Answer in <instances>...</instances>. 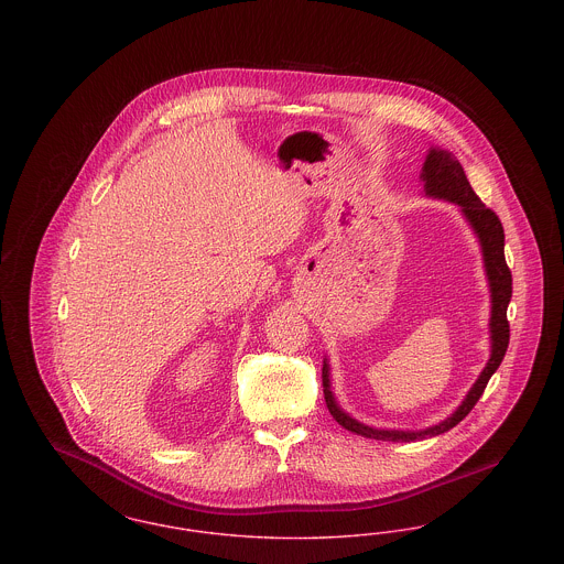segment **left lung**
Returning a JSON list of instances; mask_svg holds the SVG:
<instances>
[{"instance_id": "obj_1", "label": "left lung", "mask_w": 564, "mask_h": 564, "mask_svg": "<svg viewBox=\"0 0 564 564\" xmlns=\"http://www.w3.org/2000/svg\"><path fill=\"white\" fill-rule=\"evenodd\" d=\"M423 182L425 189L430 196L437 198H446L453 200L456 205L463 207V214L471 221L474 230L478 232L480 242H482L484 264H486V274L490 281V294H492V317H490V338H492V355L486 364L480 378L476 380V384L471 387V391L467 393L465 402L458 405L455 414L446 421H442L440 425L430 427L425 431H382L366 427L361 423H357L355 419H350L349 414H345L336 402L334 395L329 391V375H327V364H323V395L329 414L345 427L352 431L357 435H366V437H375L382 442H414V440H425L440 435L444 431L453 430L458 425L469 412L471 408L482 398L484 389L490 380V376L497 372V368L501 366L506 350L510 345V322H508V304L511 300V270L506 262V232H503V224L499 219V215L492 209H488L480 200V196L474 192L460 162L456 161L453 152L446 150H431L425 166H423Z\"/></svg>"}]
</instances>
